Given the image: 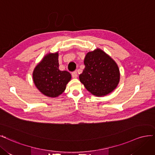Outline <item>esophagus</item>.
Masks as SVG:
<instances>
[{
	"mask_svg": "<svg viewBox=\"0 0 155 155\" xmlns=\"http://www.w3.org/2000/svg\"><path fill=\"white\" fill-rule=\"evenodd\" d=\"M71 74H72V77H73V78H76L78 77V74H77V71L73 72Z\"/></svg>",
	"mask_w": 155,
	"mask_h": 155,
	"instance_id": "esophagus-1",
	"label": "esophagus"
}]
</instances>
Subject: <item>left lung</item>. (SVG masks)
<instances>
[{"label":"left lung","mask_w":155,"mask_h":155,"mask_svg":"<svg viewBox=\"0 0 155 155\" xmlns=\"http://www.w3.org/2000/svg\"><path fill=\"white\" fill-rule=\"evenodd\" d=\"M85 69L79 79L87 90L97 97H104L115 89L120 73L117 64L100 48L88 52L84 58Z\"/></svg>","instance_id":"left-lung-1"}]
</instances>
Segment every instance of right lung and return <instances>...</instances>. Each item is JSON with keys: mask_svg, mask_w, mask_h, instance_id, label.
<instances>
[{"mask_svg": "<svg viewBox=\"0 0 155 155\" xmlns=\"http://www.w3.org/2000/svg\"><path fill=\"white\" fill-rule=\"evenodd\" d=\"M35 86L44 95L58 97L65 91L71 81V74L59 69L58 51L45 55L33 71Z\"/></svg>", "mask_w": 155, "mask_h": 155, "instance_id": "right-lung-1", "label": "right lung"}]
</instances>
